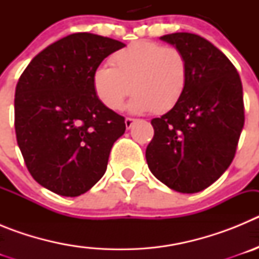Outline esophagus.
<instances>
[{"instance_id":"obj_1","label":"esophagus","mask_w":259,"mask_h":259,"mask_svg":"<svg viewBox=\"0 0 259 259\" xmlns=\"http://www.w3.org/2000/svg\"><path fill=\"white\" fill-rule=\"evenodd\" d=\"M124 123H125V128H127V130H130V128H131L132 125H134L135 119H132V118H125Z\"/></svg>"}]
</instances>
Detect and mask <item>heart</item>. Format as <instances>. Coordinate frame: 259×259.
<instances>
[{
	"label": "heart",
	"mask_w": 259,
	"mask_h": 259,
	"mask_svg": "<svg viewBox=\"0 0 259 259\" xmlns=\"http://www.w3.org/2000/svg\"><path fill=\"white\" fill-rule=\"evenodd\" d=\"M93 72V89L110 110H120L130 93L132 113H167L180 101L188 80L184 54L149 40L135 41Z\"/></svg>",
	"instance_id": "obj_1"
}]
</instances>
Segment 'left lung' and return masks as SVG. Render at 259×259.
Listing matches in <instances>:
<instances>
[{"label": "left lung", "instance_id": "obj_1", "mask_svg": "<svg viewBox=\"0 0 259 259\" xmlns=\"http://www.w3.org/2000/svg\"><path fill=\"white\" fill-rule=\"evenodd\" d=\"M161 40L184 54L188 80L175 107L152 120L146 162L168 188L197 193L218 180L235 157L245 120L241 79L206 38L176 32Z\"/></svg>", "mask_w": 259, "mask_h": 259}]
</instances>
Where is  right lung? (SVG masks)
I'll return each instance as SVG.
<instances>
[{"instance_id": "add662e5", "label": "right lung", "mask_w": 259, "mask_h": 259, "mask_svg": "<svg viewBox=\"0 0 259 259\" xmlns=\"http://www.w3.org/2000/svg\"><path fill=\"white\" fill-rule=\"evenodd\" d=\"M125 47L88 32L53 42L29 62L15 88V134L32 178L66 197L85 193L104 176L124 118L93 89V72Z\"/></svg>"}]
</instances>
